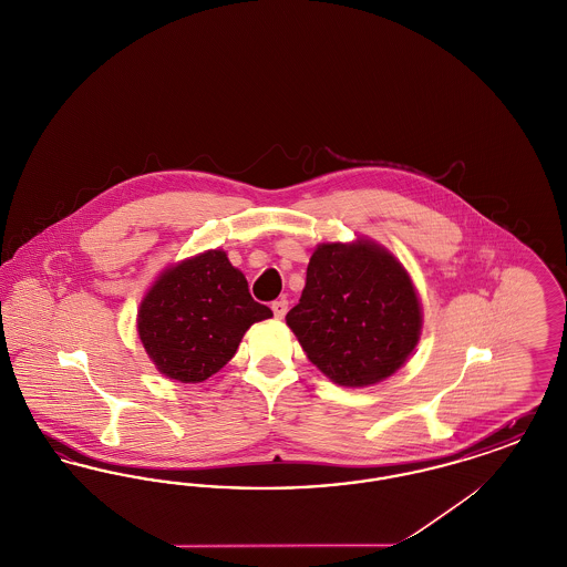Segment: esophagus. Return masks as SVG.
<instances>
[{
  "label": "esophagus",
  "instance_id": "obj_1",
  "mask_svg": "<svg viewBox=\"0 0 567 567\" xmlns=\"http://www.w3.org/2000/svg\"><path fill=\"white\" fill-rule=\"evenodd\" d=\"M271 310H274V317H276V319H285V315H287V310H289V301H287L285 297H280V299L271 301Z\"/></svg>",
  "mask_w": 567,
  "mask_h": 567
}]
</instances>
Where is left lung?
Instances as JSON below:
<instances>
[{"instance_id": "8db88e82", "label": "left lung", "mask_w": 567, "mask_h": 567, "mask_svg": "<svg viewBox=\"0 0 567 567\" xmlns=\"http://www.w3.org/2000/svg\"><path fill=\"white\" fill-rule=\"evenodd\" d=\"M287 324L308 359L342 386L398 372L421 336V303L408 271L372 243L321 244Z\"/></svg>"}]
</instances>
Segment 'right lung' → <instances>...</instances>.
Masks as SVG:
<instances>
[{
	"label": "right lung",
	"instance_id": "obj_1",
	"mask_svg": "<svg viewBox=\"0 0 567 567\" xmlns=\"http://www.w3.org/2000/svg\"><path fill=\"white\" fill-rule=\"evenodd\" d=\"M270 317L243 271L208 250L163 271L140 306L137 333L162 374L202 382L236 354L250 324Z\"/></svg>",
	"mask_w": 567,
	"mask_h": 567
}]
</instances>
